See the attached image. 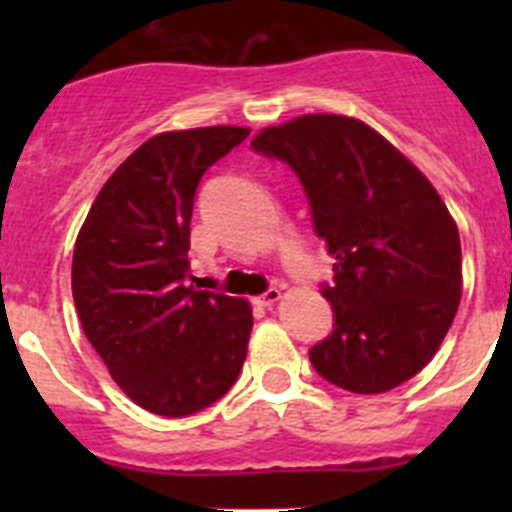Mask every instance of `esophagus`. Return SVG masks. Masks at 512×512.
Returning a JSON list of instances; mask_svg holds the SVG:
<instances>
[{
  "mask_svg": "<svg viewBox=\"0 0 512 512\" xmlns=\"http://www.w3.org/2000/svg\"><path fill=\"white\" fill-rule=\"evenodd\" d=\"M282 292L277 287H270L267 292H262L260 297H257V304H262V307H272L275 302H280Z\"/></svg>",
  "mask_w": 512,
  "mask_h": 512,
  "instance_id": "esophagus-1",
  "label": "esophagus"
}]
</instances>
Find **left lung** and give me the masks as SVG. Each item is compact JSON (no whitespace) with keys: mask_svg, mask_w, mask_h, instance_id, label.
<instances>
[{"mask_svg":"<svg viewBox=\"0 0 512 512\" xmlns=\"http://www.w3.org/2000/svg\"><path fill=\"white\" fill-rule=\"evenodd\" d=\"M252 151L294 170L337 260L322 285L334 329L309 349L317 374L354 394L409 381L461 302V240L441 195L374 128L337 113L265 128Z\"/></svg>","mask_w":512,"mask_h":512,"instance_id":"8db88e82","label":"left lung"}]
</instances>
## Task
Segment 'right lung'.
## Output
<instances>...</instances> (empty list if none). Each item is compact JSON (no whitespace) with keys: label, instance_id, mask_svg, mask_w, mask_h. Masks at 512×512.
<instances>
[{"label":"right lung","instance_id":"right-lung-1","mask_svg":"<svg viewBox=\"0 0 512 512\" xmlns=\"http://www.w3.org/2000/svg\"><path fill=\"white\" fill-rule=\"evenodd\" d=\"M247 136L237 126L153 136L106 180L76 237L71 292L86 339L151 414L208 409L245 364L250 304L188 285V250L200 178Z\"/></svg>","mask_w":512,"mask_h":512}]
</instances>
